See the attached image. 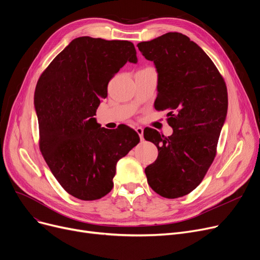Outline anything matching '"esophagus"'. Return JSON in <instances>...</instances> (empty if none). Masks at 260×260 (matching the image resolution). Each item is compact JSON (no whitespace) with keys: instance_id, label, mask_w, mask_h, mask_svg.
I'll use <instances>...</instances> for the list:
<instances>
[{"instance_id":"1","label":"esophagus","mask_w":260,"mask_h":260,"mask_svg":"<svg viewBox=\"0 0 260 260\" xmlns=\"http://www.w3.org/2000/svg\"><path fill=\"white\" fill-rule=\"evenodd\" d=\"M136 132H137V134L139 135L140 140L143 141V140H144V138H143V128H142V127H137V128H136Z\"/></svg>"}]
</instances>
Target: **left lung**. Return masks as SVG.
Instances as JSON below:
<instances>
[{"label":"left lung","mask_w":260,"mask_h":260,"mask_svg":"<svg viewBox=\"0 0 260 260\" xmlns=\"http://www.w3.org/2000/svg\"><path fill=\"white\" fill-rule=\"evenodd\" d=\"M137 47L157 72L155 109L167 110L173 128L165 137L146 128L144 139L158 149L145 168L150 187L167 199L194 190L212 164L228 115V89L218 69L198 44L180 32H167Z\"/></svg>","instance_id":"obj_1"}]
</instances>
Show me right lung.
Segmentation results:
<instances>
[{"label": "right lung", "mask_w": 260, "mask_h": 260, "mask_svg": "<svg viewBox=\"0 0 260 260\" xmlns=\"http://www.w3.org/2000/svg\"><path fill=\"white\" fill-rule=\"evenodd\" d=\"M136 54L131 41L78 37L38 80L34 104L40 151L55 178L76 199L109 193L117 162L140 141L129 126L108 129L94 118L109 81L126 62L137 63Z\"/></svg>", "instance_id": "add662e5"}]
</instances>
